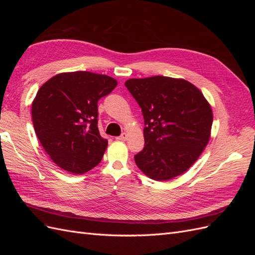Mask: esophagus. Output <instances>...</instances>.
<instances>
[{"label":"esophagus","instance_id":"esophagus-1","mask_svg":"<svg viewBox=\"0 0 255 255\" xmlns=\"http://www.w3.org/2000/svg\"><path fill=\"white\" fill-rule=\"evenodd\" d=\"M118 140H121V141H126L128 139V134L127 133H122L119 137H117Z\"/></svg>","mask_w":255,"mask_h":255}]
</instances>
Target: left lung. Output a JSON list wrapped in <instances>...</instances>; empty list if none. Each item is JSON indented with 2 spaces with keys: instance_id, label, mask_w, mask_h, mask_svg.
<instances>
[{
  "instance_id": "1",
  "label": "left lung",
  "mask_w": 255,
  "mask_h": 255,
  "mask_svg": "<svg viewBox=\"0 0 255 255\" xmlns=\"http://www.w3.org/2000/svg\"><path fill=\"white\" fill-rule=\"evenodd\" d=\"M126 86L144 119V148L134 156L150 179L168 181L184 173L201 155L211 137L213 112L195 85L183 79H129Z\"/></svg>"
}]
</instances>
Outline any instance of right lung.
Masks as SVG:
<instances>
[{"mask_svg": "<svg viewBox=\"0 0 255 255\" xmlns=\"http://www.w3.org/2000/svg\"><path fill=\"white\" fill-rule=\"evenodd\" d=\"M116 86L109 75L76 71L56 74L38 90L32 104L35 133L58 167L83 174L101 161L107 139L98 128V101Z\"/></svg>", "mask_w": 255, "mask_h": 255, "instance_id": "add662e5", "label": "right lung"}]
</instances>
